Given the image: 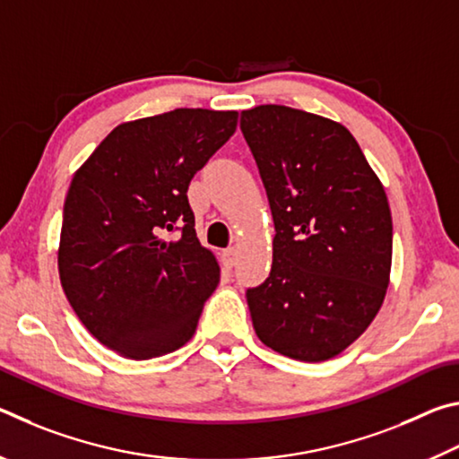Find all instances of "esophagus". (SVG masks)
I'll return each mask as SVG.
<instances>
[{
    "label": "esophagus",
    "instance_id": "34e87169",
    "mask_svg": "<svg viewBox=\"0 0 459 459\" xmlns=\"http://www.w3.org/2000/svg\"><path fill=\"white\" fill-rule=\"evenodd\" d=\"M237 248L235 247H230V248H227V251H222V255H221V261H222V267L224 269H232L237 265Z\"/></svg>",
    "mask_w": 459,
    "mask_h": 459
}]
</instances>
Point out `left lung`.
<instances>
[{
	"instance_id": "left-lung-1",
	"label": "left lung",
	"mask_w": 459,
	"mask_h": 459,
	"mask_svg": "<svg viewBox=\"0 0 459 459\" xmlns=\"http://www.w3.org/2000/svg\"><path fill=\"white\" fill-rule=\"evenodd\" d=\"M275 222L273 265L247 291L263 344L322 362L359 340L383 306L393 263L386 192L342 123L285 105L240 113Z\"/></svg>"
}]
</instances>
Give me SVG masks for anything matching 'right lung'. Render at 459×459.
I'll return each mask as SVG.
<instances>
[{
    "label": "right lung",
    "instance_id": "add662e5",
    "mask_svg": "<svg viewBox=\"0 0 459 459\" xmlns=\"http://www.w3.org/2000/svg\"><path fill=\"white\" fill-rule=\"evenodd\" d=\"M237 119V111L176 108L126 121L73 176L60 283L84 328L123 359L182 348L219 285V261L200 245L186 192ZM178 228V239L165 237Z\"/></svg>",
    "mask_w": 459,
    "mask_h": 459
}]
</instances>
